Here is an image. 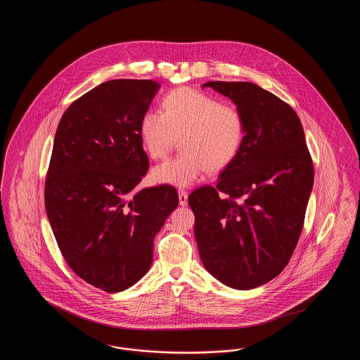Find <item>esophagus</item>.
Returning a JSON list of instances; mask_svg holds the SVG:
<instances>
[{
	"mask_svg": "<svg viewBox=\"0 0 360 360\" xmlns=\"http://www.w3.org/2000/svg\"><path fill=\"white\" fill-rule=\"evenodd\" d=\"M178 195H179V204L182 206L186 205L188 204V191L184 188H179Z\"/></svg>",
	"mask_w": 360,
	"mask_h": 360,
	"instance_id": "34e87169",
	"label": "esophagus"
}]
</instances>
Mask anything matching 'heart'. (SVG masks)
<instances>
[{"label":"heart","instance_id":"b5f03b06","mask_svg":"<svg viewBox=\"0 0 360 360\" xmlns=\"http://www.w3.org/2000/svg\"><path fill=\"white\" fill-rule=\"evenodd\" d=\"M247 135L243 112L232 103L193 87L169 91L160 110H147L140 120V136L150 158L162 159L176 144L181 153L153 172L160 184L188 186L205 170L219 172L240 154Z\"/></svg>","mask_w":360,"mask_h":360}]
</instances>
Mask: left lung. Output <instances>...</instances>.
Listing matches in <instances>:
<instances>
[{
  "instance_id": "obj_1",
  "label": "left lung",
  "mask_w": 360,
  "mask_h": 360,
  "mask_svg": "<svg viewBox=\"0 0 360 360\" xmlns=\"http://www.w3.org/2000/svg\"><path fill=\"white\" fill-rule=\"evenodd\" d=\"M247 122L238 158L214 186L188 195L206 270L224 285L250 290L288 266L302 232L313 188L304 128L289 103L251 82L210 81Z\"/></svg>"
}]
</instances>
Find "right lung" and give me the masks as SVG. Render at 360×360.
I'll return each instance as SVG.
<instances>
[{
  "mask_svg": "<svg viewBox=\"0 0 360 360\" xmlns=\"http://www.w3.org/2000/svg\"><path fill=\"white\" fill-rule=\"evenodd\" d=\"M159 84L113 79L75 100L58 125L44 202L70 269L106 292L135 285L155 235L178 206L174 186L135 190L148 172L140 120Z\"/></svg>",
  "mask_w": 360,
  "mask_h": 360,
  "instance_id": "add662e5",
  "label": "right lung"
}]
</instances>
